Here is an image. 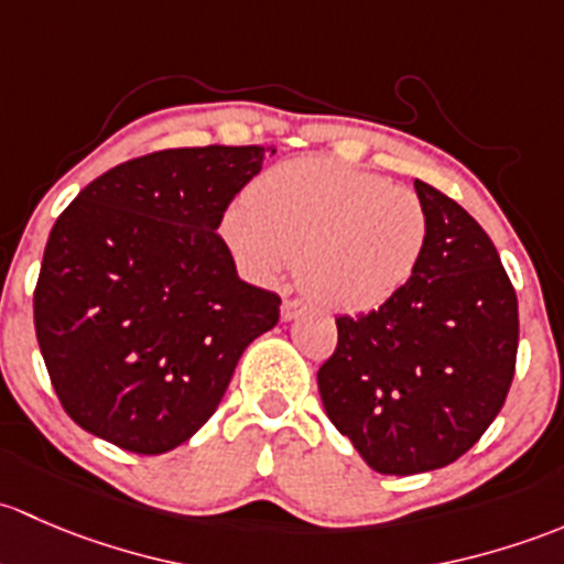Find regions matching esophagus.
I'll use <instances>...</instances> for the list:
<instances>
[{
  "instance_id": "1",
  "label": "esophagus",
  "mask_w": 564,
  "mask_h": 564,
  "mask_svg": "<svg viewBox=\"0 0 564 564\" xmlns=\"http://www.w3.org/2000/svg\"><path fill=\"white\" fill-rule=\"evenodd\" d=\"M306 312V304L299 299H284L282 301V321H295V317Z\"/></svg>"
}]
</instances>
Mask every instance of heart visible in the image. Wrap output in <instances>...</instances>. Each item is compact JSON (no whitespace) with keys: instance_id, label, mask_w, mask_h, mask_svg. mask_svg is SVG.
<instances>
[{"instance_id":"b5f03b06","label":"heart","mask_w":564,"mask_h":564,"mask_svg":"<svg viewBox=\"0 0 564 564\" xmlns=\"http://www.w3.org/2000/svg\"><path fill=\"white\" fill-rule=\"evenodd\" d=\"M219 230L260 282H276L304 259L312 299L347 315L397 299L429 247L426 206L412 189L325 156L260 173Z\"/></svg>"}]
</instances>
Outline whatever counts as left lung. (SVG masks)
I'll return each mask as SVG.
<instances>
[{
  "mask_svg": "<svg viewBox=\"0 0 564 564\" xmlns=\"http://www.w3.org/2000/svg\"><path fill=\"white\" fill-rule=\"evenodd\" d=\"M429 247L412 282L380 310L336 317L317 371L325 415L382 475L440 469L502 410L519 350V301L486 230L415 182Z\"/></svg>",
  "mask_w": 564,
  "mask_h": 564,
  "instance_id": "8db88e82",
  "label": "left lung"
}]
</instances>
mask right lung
I'll use <instances>...</instances> for the list:
<instances>
[{
  "label": "right lung",
  "instance_id": "right-lung-1",
  "mask_svg": "<svg viewBox=\"0 0 564 564\" xmlns=\"http://www.w3.org/2000/svg\"><path fill=\"white\" fill-rule=\"evenodd\" d=\"M263 147L165 149L110 167L59 214L34 330L62 408L132 454L187 443L282 299L239 280L217 234Z\"/></svg>",
  "mask_w": 564,
  "mask_h": 564
}]
</instances>
